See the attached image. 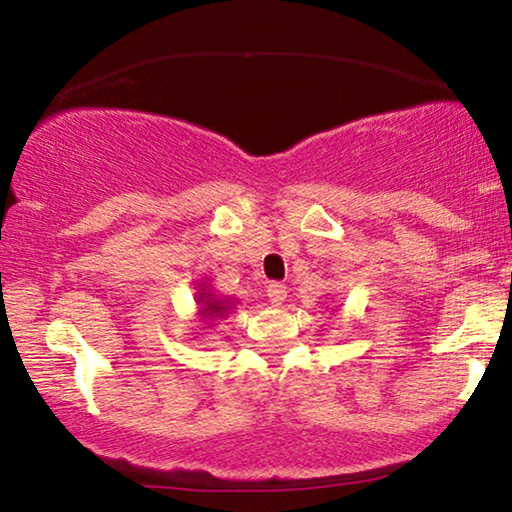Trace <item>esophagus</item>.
<instances>
[{
  "mask_svg": "<svg viewBox=\"0 0 512 512\" xmlns=\"http://www.w3.org/2000/svg\"><path fill=\"white\" fill-rule=\"evenodd\" d=\"M265 291H268V298H270L272 305H282L286 300V286L284 284L270 282L268 289H265Z\"/></svg>",
  "mask_w": 512,
  "mask_h": 512,
  "instance_id": "34e87169",
  "label": "esophagus"
}]
</instances>
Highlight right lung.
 Here are the masks:
<instances>
[{
	"label": "right lung",
	"mask_w": 512,
	"mask_h": 512,
	"mask_svg": "<svg viewBox=\"0 0 512 512\" xmlns=\"http://www.w3.org/2000/svg\"><path fill=\"white\" fill-rule=\"evenodd\" d=\"M200 286H202V289H200L198 296H195V300H198V303L202 305V307H200V317H202V319L223 317V314H226V312L230 310L228 300H219V298L214 296V293L207 291L205 284H200Z\"/></svg>",
	"instance_id": "obj_1"
}]
</instances>
